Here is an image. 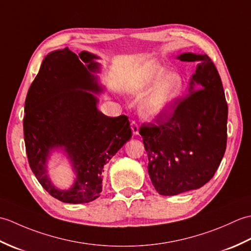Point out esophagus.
Returning a JSON list of instances; mask_svg holds the SVG:
<instances>
[{
  "instance_id": "obj_1",
  "label": "esophagus",
  "mask_w": 251,
  "mask_h": 251,
  "mask_svg": "<svg viewBox=\"0 0 251 251\" xmlns=\"http://www.w3.org/2000/svg\"><path fill=\"white\" fill-rule=\"evenodd\" d=\"M130 125H131L132 134H134L135 136L139 135V126H138V123H137V122H135V121H132V122L130 123Z\"/></svg>"
}]
</instances>
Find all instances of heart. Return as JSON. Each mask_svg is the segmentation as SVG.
Instances as JSON below:
<instances>
[{
    "label": "heart",
    "mask_w": 251,
    "mask_h": 251,
    "mask_svg": "<svg viewBox=\"0 0 251 251\" xmlns=\"http://www.w3.org/2000/svg\"><path fill=\"white\" fill-rule=\"evenodd\" d=\"M128 88L138 97L146 96L141 104L147 119L155 120L172 111L183 89V78L178 72H168L159 65L141 68L130 78Z\"/></svg>",
    "instance_id": "heart-1"
}]
</instances>
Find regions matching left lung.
<instances>
[{
	"instance_id": "left-lung-1",
	"label": "left lung",
	"mask_w": 251,
	"mask_h": 251,
	"mask_svg": "<svg viewBox=\"0 0 251 251\" xmlns=\"http://www.w3.org/2000/svg\"><path fill=\"white\" fill-rule=\"evenodd\" d=\"M181 61H199L189 94L174 112L139 129L148 153V172L161 195H177L206 184L217 172L226 148L227 103L214 62L184 52Z\"/></svg>"
}]
</instances>
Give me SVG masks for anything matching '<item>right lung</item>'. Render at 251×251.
<instances>
[{
    "label": "right lung",
    "instance_id": "add662e5",
    "mask_svg": "<svg viewBox=\"0 0 251 251\" xmlns=\"http://www.w3.org/2000/svg\"><path fill=\"white\" fill-rule=\"evenodd\" d=\"M97 56L65 50L47 55L26 94L24 136L29 165L41 185L63 202L95 201L102 191L103 167L131 138L126 115L106 116L98 99L87 92H101L93 72H99ZM85 63L82 65V62ZM68 154L76 174L71 189L59 190L47 175L46 162L52 148Z\"/></svg>",
    "mask_w": 251,
    "mask_h": 251
}]
</instances>
